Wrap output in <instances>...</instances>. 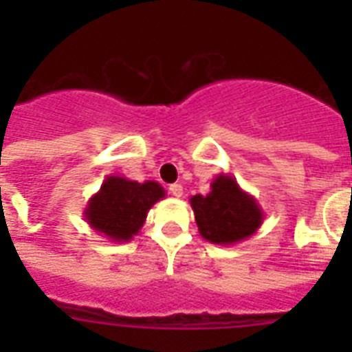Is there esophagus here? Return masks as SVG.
Listing matches in <instances>:
<instances>
[{"mask_svg":"<svg viewBox=\"0 0 352 352\" xmlns=\"http://www.w3.org/2000/svg\"><path fill=\"white\" fill-rule=\"evenodd\" d=\"M170 193L173 195V197H182V186L181 184H171L170 186Z\"/></svg>","mask_w":352,"mask_h":352,"instance_id":"esophagus-1","label":"esophagus"}]
</instances>
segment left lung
Returning a JSON list of instances; mask_svg holds the SVG:
<instances>
[{"label": "left lung", "instance_id": "8db88e82", "mask_svg": "<svg viewBox=\"0 0 352 352\" xmlns=\"http://www.w3.org/2000/svg\"><path fill=\"white\" fill-rule=\"evenodd\" d=\"M190 204L199 234L214 245L230 246L248 239L263 225L265 212L232 175L219 173L206 195H192Z\"/></svg>", "mask_w": 352, "mask_h": 352}]
</instances>
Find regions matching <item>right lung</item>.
<instances>
[{"mask_svg":"<svg viewBox=\"0 0 352 352\" xmlns=\"http://www.w3.org/2000/svg\"><path fill=\"white\" fill-rule=\"evenodd\" d=\"M164 197L166 190L159 182L107 175L100 190L87 201L84 217L93 230L113 243H127L140 232L149 208Z\"/></svg>","mask_w":352,"mask_h":352,"instance_id":"obj_1","label":"right lung"}]
</instances>
